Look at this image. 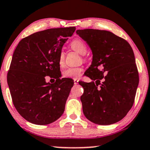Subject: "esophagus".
Wrapping results in <instances>:
<instances>
[{
    "label": "esophagus",
    "instance_id": "obj_1",
    "mask_svg": "<svg viewBox=\"0 0 150 150\" xmlns=\"http://www.w3.org/2000/svg\"><path fill=\"white\" fill-rule=\"evenodd\" d=\"M78 81H79V80H77V79H74V84L77 85V84H78Z\"/></svg>",
    "mask_w": 150,
    "mask_h": 150
}]
</instances>
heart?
<instances>
[{
	"instance_id": "b5f03b06",
	"label": "heart",
	"mask_w": 150,
	"mask_h": 150,
	"mask_svg": "<svg viewBox=\"0 0 150 150\" xmlns=\"http://www.w3.org/2000/svg\"><path fill=\"white\" fill-rule=\"evenodd\" d=\"M71 48L75 52H77L79 54L84 55L86 54L87 51V46L86 44L84 41L79 39H75L73 41H72L71 43ZM59 66H64V53L63 52H61L59 54ZM84 71V69L81 66L79 67H72L69 68V69H66L65 71H63L62 73V75L64 77H66V78H73L77 79L81 77V73Z\"/></svg>"
}]
</instances>
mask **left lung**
Listing matches in <instances>:
<instances>
[{
    "instance_id": "1",
    "label": "left lung",
    "mask_w": 150,
    "mask_h": 150,
    "mask_svg": "<svg viewBox=\"0 0 150 150\" xmlns=\"http://www.w3.org/2000/svg\"><path fill=\"white\" fill-rule=\"evenodd\" d=\"M76 33L93 53L86 71L93 81L79 82L84 90L80 98L84 114L98 125L118 122L133 106L139 82L133 50L126 40L106 30H77Z\"/></svg>"
}]
</instances>
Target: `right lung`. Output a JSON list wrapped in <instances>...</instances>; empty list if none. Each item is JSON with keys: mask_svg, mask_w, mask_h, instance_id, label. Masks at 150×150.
<instances>
[{"mask_svg": "<svg viewBox=\"0 0 150 150\" xmlns=\"http://www.w3.org/2000/svg\"><path fill=\"white\" fill-rule=\"evenodd\" d=\"M75 27L52 28L37 32L20 41L7 73L13 104L28 122L50 124L63 114L74 82L60 79L59 57ZM56 79L47 83L45 77Z\"/></svg>", "mask_w": 150, "mask_h": 150, "instance_id": "obj_1", "label": "right lung"}]
</instances>
